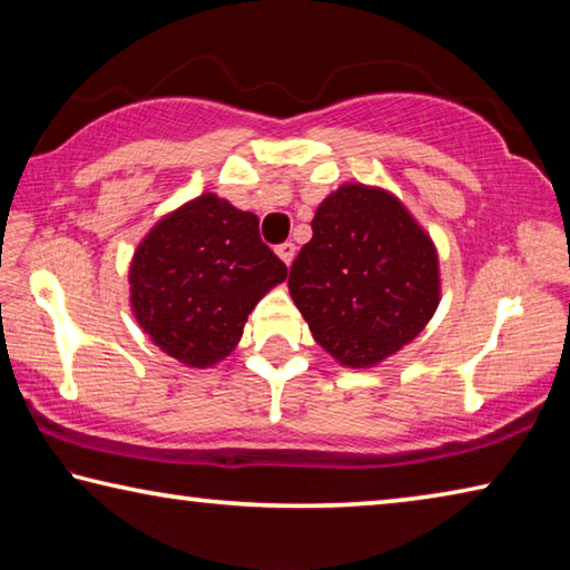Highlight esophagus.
<instances>
[{
    "instance_id": "esophagus-1",
    "label": "esophagus",
    "mask_w": 570,
    "mask_h": 570,
    "mask_svg": "<svg viewBox=\"0 0 570 570\" xmlns=\"http://www.w3.org/2000/svg\"><path fill=\"white\" fill-rule=\"evenodd\" d=\"M276 254H278V258H282V262H284L286 266H292L294 256H296V246L292 244V240H286V244L276 246Z\"/></svg>"
}]
</instances>
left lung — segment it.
<instances>
[{
  "instance_id": "8db88e82",
  "label": "left lung",
  "mask_w": 570,
  "mask_h": 570,
  "mask_svg": "<svg viewBox=\"0 0 570 570\" xmlns=\"http://www.w3.org/2000/svg\"><path fill=\"white\" fill-rule=\"evenodd\" d=\"M314 236L288 272L312 336L352 370L410 344L440 304V258L394 193L342 183L316 208Z\"/></svg>"
}]
</instances>
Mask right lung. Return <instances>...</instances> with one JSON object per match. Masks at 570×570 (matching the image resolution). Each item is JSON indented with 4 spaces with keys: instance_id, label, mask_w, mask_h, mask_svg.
I'll list each match as a JSON object with an SVG mask.
<instances>
[{
    "instance_id": "right-lung-1",
    "label": "right lung",
    "mask_w": 570,
    "mask_h": 570,
    "mask_svg": "<svg viewBox=\"0 0 570 570\" xmlns=\"http://www.w3.org/2000/svg\"><path fill=\"white\" fill-rule=\"evenodd\" d=\"M286 274L250 210L200 193L135 248L130 308L160 352L206 370L236 350L248 314Z\"/></svg>"
}]
</instances>
